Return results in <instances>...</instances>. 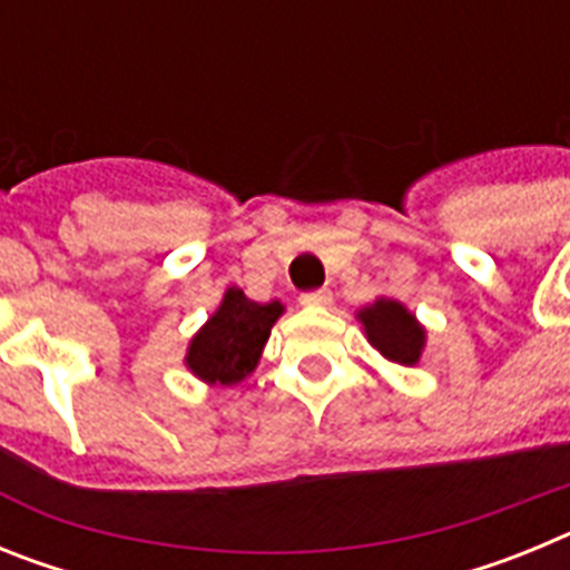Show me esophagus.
I'll return each mask as SVG.
<instances>
[{
  "instance_id": "esophagus-1",
  "label": "esophagus",
  "mask_w": 570,
  "mask_h": 570,
  "mask_svg": "<svg viewBox=\"0 0 570 570\" xmlns=\"http://www.w3.org/2000/svg\"><path fill=\"white\" fill-rule=\"evenodd\" d=\"M302 305H331L334 302V294L328 288H320V291H308V294L299 296Z\"/></svg>"
}]
</instances>
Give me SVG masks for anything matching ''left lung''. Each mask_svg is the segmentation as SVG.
I'll use <instances>...</instances> for the list:
<instances>
[{
  "instance_id": "1",
  "label": "left lung",
  "mask_w": 570,
  "mask_h": 570,
  "mask_svg": "<svg viewBox=\"0 0 570 570\" xmlns=\"http://www.w3.org/2000/svg\"><path fill=\"white\" fill-rule=\"evenodd\" d=\"M356 320L362 322L367 342L387 362H396V365H416L420 362L422 347H425V328L402 302L380 296L374 305H365L356 314Z\"/></svg>"
}]
</instances>
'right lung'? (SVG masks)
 Returning a JSON list of instances; mask_svg holds the SVG:
<instances>
[{
  "label": "right lung",
  "mask_w": 570,
  "mask_h": 570,
  "mask_svg": "<svg viewBox=\"0 0 570 570\" xmlns=\"http://www.w3.org/2000/svg\"><path fill=\"white\" fill-rule=\"evenodd\" d=\"M282 311L285 305L279 299L259 305L239 288L225 291L219 308L190 340L185 356L190 374L208 385H236L254 374L262 347Z\"/></svg>",
  "instance_id": "1"
}]
</instances>
